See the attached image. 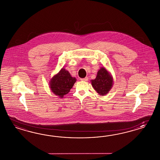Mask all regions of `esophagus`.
Listing matches in <instances>:
<instances>
[{
	"label": "esophagus",
	"instance_id": "obj_1",
	"mask_svg": "<svg viewBox=\"0 0 160 160\" xmlns=\"http://www.w3.org/2000/svg\"><path fill=\"white\" fill-rule=\"evenodd\" d=\"M82 81H88V77H85V78H81L80 79Z\"/></svg>",
	"mask_w": 160,
	"mask_h": 160
}]
</instances>
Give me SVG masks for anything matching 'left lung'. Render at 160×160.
Returning <instances> with one entry per match:
<instances>
[{"label":"left lung","instance_id":"left-lung-1","mask_svg":"<svg viewBox=\"0 0 160 160\" xmlns=\"http://www.w3.org/2000/svg\"><path fill=\"white\" fill-rule=\"evenodd\" d=\"M92 85L100 95H106L112 86V78L105 68L98 70L96 78L92 80Z\"/></svg>","mask_w":160,"mask_h":160}]
</instances>
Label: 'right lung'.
<instances>
[{
	"mask_svg": "<svg viewBox=\"0 0 160 160\" xmlns=\"http://www.w3.org/2000/svg\"><path fill=\"white\" fill-rule=\"evenodd\" d=\"M75 82V78L72 77L68 71L62 68L52 79L50 86L53 93L60 96V98H63V96L70 92Z\"/></svg>",
	"mask_w": 160,
	"mask_h": 160,
	"instance_id": "obj_1",
	"label": "right lung"
}]
</instances>
